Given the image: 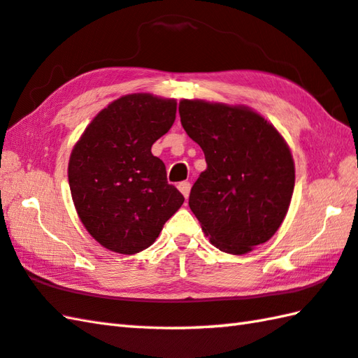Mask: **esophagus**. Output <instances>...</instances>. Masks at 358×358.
<instances>
[{
    "label": "esophagus",
    "mask_w": 358,
    "mask_h": 358,
    "mask_svg": "<svg viewBox=\"0 0 358 358\" xmlns=\"http://www.w3.org/2000/svg\"><path fill=\"white\" fill-rule=\"evenodd\" d=\"M178 188L180 190V193L184 194V198L187 199L188 198V194H190V188H192V184L188 180H184V182H180V184L178 185Z\"/></svg>",
    "instance_id": "esophagus-1"
}]
</instances>
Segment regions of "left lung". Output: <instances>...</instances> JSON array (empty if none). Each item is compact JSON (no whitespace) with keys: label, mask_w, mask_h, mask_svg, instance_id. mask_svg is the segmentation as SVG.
<instances>
[{"label":"left lung","mask_w":358,"mask_h":358,"mask_svg":"<svg viewBox=\"0 0 358 358\" xmlns=\"http://www.w3.org/2000/svg\"><path fill=\"white\" fill-rule=\"evenodd\" d=\"M179 115L207 162L188 199L202 231L227 254H246L268 241L284 221L294 188L285 140L248 107L182 99Z\"/></svg>","instance_id":"8db88e82"}]
</instances>
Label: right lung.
Listing matches in <instances>:
<instances>
[{"instance_id": "obj_1", "label": "right lung", "mask_w": 358, "mask_h": 358, "mask_svg": "<svg viewBox=\"0 0 358 358\" xmlns=\"http://www.w3.org/2000/svg\"><path fill=\"white\" fill-rule=\"evenodd\" d=\"M176 120V101L134 93L87 126L69 164L71 198L87 231L120 254L150 248L184 196L166 180L154 141Z\"/></svg>"}]
</instances>
